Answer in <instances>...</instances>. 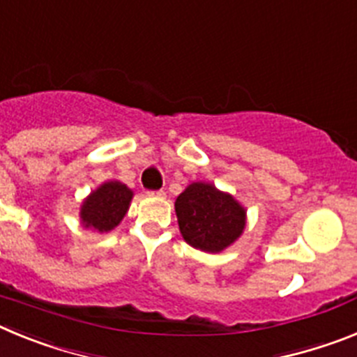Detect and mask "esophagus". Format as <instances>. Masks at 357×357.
<instances>
[{
  "instance_id": "obj_1",
  "label": "esophagus",
  "mask_w": 357,
  "mask_h": 357,
  "mask_svg": "<svg viewBox=\"0 0 357 357\" xmlns=\"http://www.w3.org/2000/svg\"><path fill=\"white\" fill-rule=\"evenodd\" d=\"M148 195L150 197H164V191L162 189H159V191H148Z\"/></svg>"
}]
</instances>
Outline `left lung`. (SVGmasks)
Segmentation results:
<instances>
[{
  "label": "left lung",
  "mask_w": 357,
  "mask_h": 357,
  "mask_svg": "<svg viewBox=\"0 0 357 357\" xmlns=\"http://www.w3.org/2000/svg\"><path fill=\"white\" fill-rule=\"evenodd\" d=\"M175 213L185 243L211 254L230 247L247 225L245 207L206 182L189 184L176 198Z\"/></svg>",
  "instance_id": "obj_1"
}]
</instances>
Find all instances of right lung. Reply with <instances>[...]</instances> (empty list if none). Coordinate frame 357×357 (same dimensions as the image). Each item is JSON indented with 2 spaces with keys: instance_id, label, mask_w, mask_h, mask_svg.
I'll return each instance as SVG.
<instances>
[{
  "instance_id": "obj_1",
  "label": "right lung",
  "mask_w": 357,
  "mask_h": 357,
  "mask_svg": "<svg viewBox=\"0 0 357 357\" xmlns=\"http://www.w3.org/2000/svg\"><path fill=\"white\" fill-rule=\"evenodd\" d=\"M132 197H134L132 189H128L121 182H103L82 204V225L98 230V232H109L118 227L125 218L130 207Z\"/></svg>"
}]
</instances>
